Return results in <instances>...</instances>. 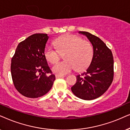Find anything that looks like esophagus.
I'll return each mask as SVG.
<instances>
[{
	"label": "esophagus",
	"instance_id": "obj_1",
	"mask_svg": "<svg viewBox=\"0 0 130 130\" xmlns=\"http://www.w3.org/2000/svg\"><path fill=\"white\" fill-rule=\"evenodd\" d=\"M65 77V76L63 75H55V77H56V78H63Z\"/></svg>",
	"mask_w": 130,
	"mask_h": 130
}]
</instances>
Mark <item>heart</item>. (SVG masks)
<instances>
[{"label":"heart","mask_w":130,"mask_h":130,"mask_svg":"<svg viewBox=\"0 0 130 130\" xmlns=\"http://www.w3.org/2000/svg\"><path fill=\"white\" fill-rule=\"evenodd\" d=\"M56 49L47 46L44 49V56L51 63H55L59 60L60 55H63V61L58 62L52 67V71L63 75L74 68L77 71L84 70L91 63L93 50L89 41L83 40L78 36L67 35L55 40Z\"/></svg>","instance_id":"heart-1"}]
</instances>
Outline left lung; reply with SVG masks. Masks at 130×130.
Returning a JSON list of instances; mask_svg holds the SVG:
<instances>
[{"label":"left lung","mask_w":130,"mask_h":130,"mask_svg":"<svg viewBox=\"0 0 130 130\" xmlns=\"http://www.w3.org/2000/svg\"><path fill=\"white\" fill-rule=\"evenodd\" d=\"M87 37L93 47V56L86 71L77 75V82L71 87L75 96L90 100L101 96L113 79V58L110 50L99 38L90 32L79 31Z\"/></svg>","instance_id":"left-lung-1"}]
</instances>
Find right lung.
Segmentation results:
<instances>
[{
    "mask_svg": "<svg viewBox=\"0 0 130 130\" xmlns=\"http://www.w3.org/2000/svg\"><path fill=\"white\" fill-rule=\"evenodd\" d=\"M47 34H34L19 43L11 60L13 84L20 93L29 98L46 94L55 80L44 56Z\"/></svg>",
    "mask_w": 130,
    "mask_h": 130,
    "instance_id": "add662e5",
    "label": "right lung"
}]
</instances>
